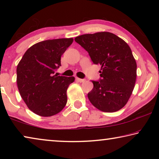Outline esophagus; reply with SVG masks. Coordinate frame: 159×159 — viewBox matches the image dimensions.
Listing matches in <instances>:
<instances>
[{
	"instance_id": "obj_1",
	"label": "esophagus",
	"mask_w": 159,
	"mask_h": 159,
	"mask_svg": "<svg viewBox=\"0 0 159 159\" xmlns=\"http://www.w3.org/2000/svg\"><path fill=\"white\" fill-rule=\"evenodd\" d=\"M76 80H77V81H79L80 83H83V82H85V79H79V78H76Z\"/></svg>"
}]
</instances>
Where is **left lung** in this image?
Masks as SVG:
<instances>
[{
	"label": "left lung",
	"instance_id": "8db88e82",
	"mask_svg": "<svg viewBox=\"0 0 159 159\" xmlns=\"http://www.w3.org/2000/svg\"><path fill=\"white\" fill-rule=\"evenodd\" d=\"M75 41L88 51L93 64L101 65L102 79L94 81L88 94L93 105L104 112H115L124 107L135 85L137 64L130 48L110 32L83 34Z\"/></svg>",
	"mask_w": 159,
	"mask_h": 159
}]
</instances>
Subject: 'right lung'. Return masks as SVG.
<instances>
[{
	"instance_id": "right-lung-1",
	"label": "right lung",
	"mask_w": 159,
	"mask_h": 159,
	"mask_svg": "<svg viewBox=\"0 0 159 159\" xmlns=\"http://www.w3.org/2000/svg\"><path fill=\"white\" fill-rule=\"evenodd\" d=\"M73 38L46 40L26 51L17 67V84L28 108L41 116L58 114L66 106V90L74 76H57L61 56L73 43Z\"/></svg>"
}]
</instances>
